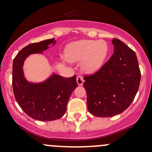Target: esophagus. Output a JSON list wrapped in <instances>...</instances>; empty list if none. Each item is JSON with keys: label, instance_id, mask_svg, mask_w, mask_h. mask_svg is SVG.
Returning a JSON list of instances; mask_svg holds the SVG:
<instances>
[{"label": "esophagus", "instance_id": "34e87169", "mask_svg": "<svg viewBox=\"0 0 152 152\" xmlns=\"http://www.w3.org/2000/svg\"><path fill=\"white\" fill-rule=\"evenodd\" d=\"M76 82H77L78 85L81 86V85H83L84 80H83V79H82V76H77V77H76Z\"/></svg>", "mask_w": 152, "mask_h": 152}]
</instances>
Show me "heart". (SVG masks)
Listing matches in <instances>:
<instances>
[{
  "label": "heart",
  "instance_id": "heart-1",
  "mask_svg": "<svg viewBox=\"0 0 152 152\" xmlns=\"http://www.w3.org/2000/svg\"><path fill=\"white\" fill-rule=\"evenodd\" d=\"M109 52V45L104 40L82 39L67 45L65 57L70 62H80L82 70L94 73L103 66Z\"/></svg>",
  "mask_w": 152,
  "mask_h": 152
}]
</instances>
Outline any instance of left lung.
I'll return each instance as SVG.
<instances>
[{
  "mask_svg": "<svg viewBox=\"0 0 152 152\" xmlns=\"http://www.w3.org/2000/svg\"><path fill=\"white\" fill-rule=\"evenodd\" d=\"M114 53L102 68L84 77L89 113L113 117L123 113L134 100L140 82L138 61L134 50L113 38Z\"/></svg>",
  "mask_w": 152,
  "mask_h": 152,
  "instance_id": "1",
  "label": "left lung"
}]
</instances>
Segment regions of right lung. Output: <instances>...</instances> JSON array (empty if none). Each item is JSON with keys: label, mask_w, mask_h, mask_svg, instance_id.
Wrapping results in <instances>:
<instances>
[{"label": "right lung", "mask_w": 152, "mask_h": 152, "mask_svg": "<svg viewBox=\"0 0 152 152\" xmlns=\"http://www.w3.org/2000/svg\"><path fill=\"white\" fill-rule=\"evenodd\" d=\"M56 40L46 39L31 43L20 50L13 61L12 87L17 102L23 110L35 120L50 121L65 115L70 95L77 87L76 76L65 78L53 73L39 83L28 82L24 76L23 63L34 53H42Z\"/></svg>", "instance_id": "add662e5"}]
</instances>
